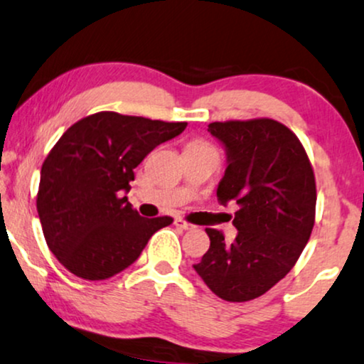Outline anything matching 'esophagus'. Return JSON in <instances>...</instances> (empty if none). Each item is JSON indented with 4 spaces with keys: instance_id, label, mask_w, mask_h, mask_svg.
I'll list each match as a JSON object with an SVG mask.
<instances>
[{
    "instance_id": "1",
    "label": "esophagus",
    "mask_w": 364,
    "mask_h": 364,
    "mask_svg": "<svg viewBox=\"0 0 364 364\" xmlns=\"http://www.w3.org/2000/svg\"><path fill=\"white\" fill-rule=\"evenodd\" d=\"M173 224H175V226H177V228H181V230H186V231H189V230H194V228H196V226H192V224L186 223V221H183V219H181V218H177V219H175Z\"/></svg>"
}]
</instances>
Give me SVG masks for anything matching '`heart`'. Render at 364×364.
<instances>
[{"label": "heart", "mask_w": 364, "mask_h": 364, "mask_svg": "<svg viewBox=\"0 0 364 364\" xmlns=\"http://www.w3.org/2000/svg\"><path fill=\"white\" fill-rule=\"evenodd\" d=\"M200 148H209V146H205L204 143H200V141H194L187 146V150H200Z\"/></svg>", "instance_id": "1"}]
</instances>
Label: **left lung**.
Returning a JSON list of instances; mask_svg holds the SVG:
<instances>
[{
	"instance_id": "1",
	"label": "left lung",
	"mask_w": 364,
	"mask_h": 364,
	"mask_svg": "<svg viewBox=\"0 0 364 364\" xmlns=\"http://www.w3.org/2000/svg\"><path fill=\"white\" fill-rule=\"evenodd\" d=\"M226 151L216 196L237 204L236 240L208 228L210 246L197 275L218 297L246 302L284 278L306 248L316 216V178L299 138L275 119L210 123Z\"/></svg>"
}]
</instances>
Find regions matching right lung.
<instances>
[{"label":"right lung","mask_w":364,"mask_h":364,"mask_svg":"<svg viewBox=\"0 0 364 364\" xmlns=\"http://www.w3.org/2000/svg\"><path fill=\"white\" fill-rule=\"evenodd\" d=\"M186 127L102 111L62 134L42 165L37 210L45 241L67 270L86 280L114 277L172 224L141 218L124 194L143 159Z\"/></svg>","instance_id":"add662e5"}]
</instances>
